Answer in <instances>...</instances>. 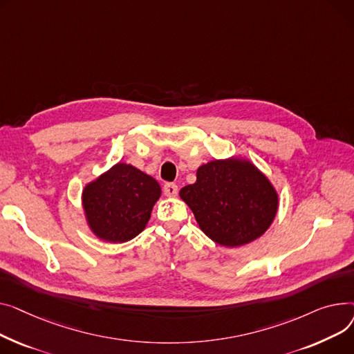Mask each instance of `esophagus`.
Segmentation results:
<instances>
[{
    "mask_svg": "<svg viewBox=\"0 0 354 354\" xmlns=\"http://www.w3.org/2000/svg\"><path fill=\"white\" fill-rule=\"evenodd\" d=\"M162 192H164L165 197H176L178 193V187L173 183H167V184H164Z\"/></svg>",
    "mask_w": 354,
    "mask_h": 354,
    "instance_id": "34e87169",
    "label": "esophagus"
}]
</instances>
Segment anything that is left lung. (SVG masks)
Instances as JSON below:
<instances>
[{"label": "left lung", "instance_id": "8db88e82", "mask_svg": "<svg viewBox=\"0 0 354 354\" xmlns=\"http://www.w3.org/2000/svg\"><path fill=\"white\" fill-rule=\"evenodd\" d=\"M197 180L180 190L201 232L224 247L260 239L279 212L273 183L245 157L212 160L197 169Z\"/></svg>", "mask_w": 354, "mask_h": 354}]
</instances>
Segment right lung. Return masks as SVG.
I'll return each instance as SVG.
<instances>
[{"label":"right lung","mask_w":354,"mask_h":354,"mask_svg":"<svg viewBox=\"0 0 354 354\" xmlns=\"http://www.w3.org/2000/svg\"><path fill=\"white\" fill-rule=\"evenodd\" d=\"M160 196L156 178L120 161L84 185L81 205L90 232L102 241L120 244L144 230Z\"/></svg>","instance_id":"add662e5"}]
</instances>
